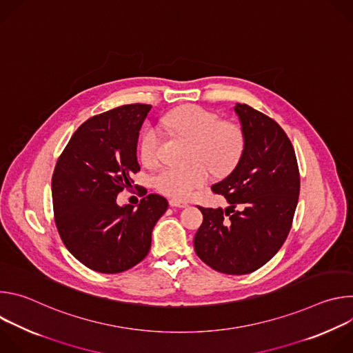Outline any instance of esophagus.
Wrapping results in <instances>:
<instances>
[{
    "instance_id": "1",
    "label": "esophagus",
    "mask_w": 353,
    "mask_h": 353,
    "mask_svg": "<svg viewBox=\"0 0 353 353\" xmlns=\"http://www.w3.org/2000/svg\"><path fill=\"white\" fill-rule=\"evenodd\" d=\"M170 207H173V208H185V207H188V204L183 203V201H179V199H170Z\"/></svg>"
}]
</instances>
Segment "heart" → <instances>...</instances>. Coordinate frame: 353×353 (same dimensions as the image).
<instances>
[{
  "label": "heart",
  "instance_id": "obj_1",
  "mask_svg": "<svg viewBox=\"0 0 353 353\" xmlns=\"http://www.w3.org/2000/svg\"><path fill=\"white\" fill-rule=\"evenodd\" d=\"M162 125L192 141L195 159L208 163L219 174L233 170L243 155L244 135L241 128L233 123H221L218 114L203 108L176 109L162 119ZM161 142L162 132L158 128L148 127L142 132L139 157L143 165H157ZM208 165L199 162L190 168H163L155 176V185L168 196L188 199L196 190L210 183L212 170Z\"/></svg>",
  "mask_w": 353,
  "mask_h": 353
}]
</instances>
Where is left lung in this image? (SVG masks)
<instances>
[{
    "instance_id": "left-lung-1",
    "label": "left lung",
    "mask_w": 353,
    "mask_h": 353,
    "mask_svg": "<svg viewBox=\"0 0 353 353\" xmlns=\"http://www.w3.org/2000/svg\"><path fill=\"white\" fill-rule=\"evenodd\" d=\"M244 150L232 173L212 185L229 207L203 208L196 256L218 272L244 275L267 264L285 243L297 207L300 176L294 149L268 116L236 103Z\"/></svg>"
}]
</instances>
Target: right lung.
Masks as SVG:
<instances>
[{"label": "right lung", "mask_w": 353, "mask_h": 353, "mask_svg": "<svg viewBox=\"0 0 353 353\" xmlns=\"http://www.w3.org/2000/svg\"><path fill=\"white\" fill-rule=\"evenodd\" d=\"M150 108L127 105L86 120L57 161L56 225L70 253L93 271L119 274L141 263L169 207L159 194H148L137 208L117 204V194L139 170L137 143Z\"/></svg>", "instance_id": "right-lung-1"}]
</instances>
